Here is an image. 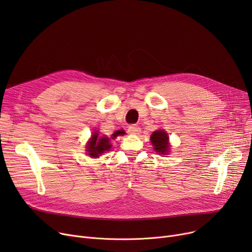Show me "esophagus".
<instances>
[{"label": "esophagus", "mask_w": 252, "mask_h": 252, "mask_svg": "<svg viewBox=\"0 0 252 252\" xmlns=\"http://www.w3.org/2000/svg\"><path fill=\"white\" fill-rule=\"evenodd\" d=\"M128 133L129 134H138L140 131V126H136V125H131L128 126Z\"/></svg>", "instance_id": "obj_1"}]
</instances>
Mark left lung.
Masks as SVG:
<instances>
[{"label":"left lung","mask_w":252,"mask_h":252,"mask_svg":"<svg viewBox=\"0 0 252 252\" xmlns=\"http://www.w3.org/2000/svg\"><path fill=\"white\" fill-rule=\"evenodd\" d=\"M151 142L153 144L154 150L160 154H167L169 149L168 136L163 130H156L151 135Z\"/></svg>","instance_id":"obj_1"}]
</instances>
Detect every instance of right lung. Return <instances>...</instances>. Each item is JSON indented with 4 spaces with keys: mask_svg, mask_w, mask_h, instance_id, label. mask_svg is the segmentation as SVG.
I'll return each mask as SVG.
<instances>
[{
    "mask_svg": "<svg viewBox=\"0 0 252 252\" xmlns=\"http://www.w3.org/2000/svg\"><path fill=\"white\" fill-rule=\"evenodd\" d=\"M117 135H119V133H116V135H113V137H116ZM110 148H111V145L109 143V138L107 137L100 138L99 134H97L95 131L91 141L88 144L87 151L91 157H99L100 154L104 153V151H108Z\"/></svg>",
    "mask_w": 252,
    "mask_h": 252,
    "instance_id": "right-lung-1",
    "label": "right lung"
}]
</instances>
